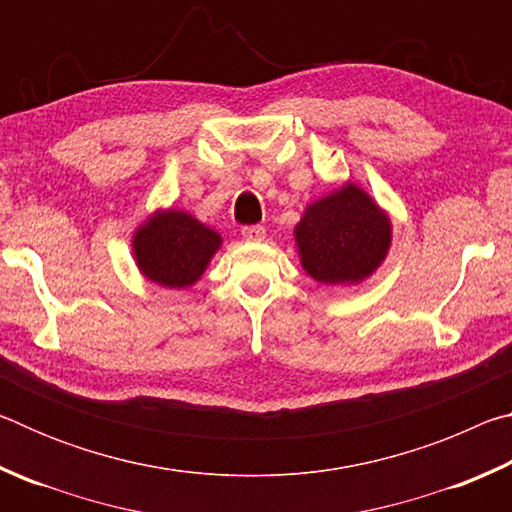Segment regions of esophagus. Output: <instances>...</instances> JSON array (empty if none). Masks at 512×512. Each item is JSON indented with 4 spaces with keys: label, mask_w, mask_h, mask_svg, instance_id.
I'll return each instance as SVG.
<instances>
[{
    "label": "esophagus",
    "mask_w": 512,
    "mask_h": 512,
    "mask_svg": "<svg viewBox=\"0 0 512 512\" xmlns=\"http://www.w3.org/2000/svg\"><path fill=\"white\" fill-rule=\"evenodd\" d=\"M241 237L250 241V244H257V241H262L266 237V230L262 225H246V228H241Z\"/></svg>",
    "instance_id": "obj_1"
}]
</instances>
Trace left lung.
I'll return each mask as SVG.
<instances>
[{
    "mask_svg": "<svg viewBox=\"0 0 512 512\" xmlns=\"http://www.w3.org/2000/svg\"><path fill=\"white\" fill-rule=\"evenodd\" d=\"M300 264L320 284H359L377 271L393 241V223L366 189L343 183L309 203L293 228Z\"/></svg>",
    "mask_w": 512,
    "mask_h": 512,
    "instance_id": "obj_1",
    "label": "left lung"
}]
</instances>
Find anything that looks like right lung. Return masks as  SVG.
I'll list each match as a JSON object with an SVG mask.
<instances>
[{
  "mask_svg": "<svg viewBox=\"0 0 512 512\" xmlns=\"http://www.w3.org/2000/svg\"><path fill=\"white\" fill-rule=\"evenodd\" d=\"M223 239L185 210L162 207L133 232V259L146 280L187 289L201 280Z\"/></svg>",
  "mask_w": 512,
  "mask_h": 512,
  "instance_id": "right-lung-1",
  "label": "right lung"
}]
</instances>
